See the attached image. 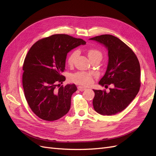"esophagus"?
Returning a JSON list of instances; mask_svg holds the SVG:
<instances>
[{
	"label": "esophagus",
	"instance_id": "34e87169",
	"mask_svg": "<svg viewBox=\"0 0 156 156\" xmlns=\"http://www.w3.org/2000/svg\"><path fill=\"white\" fill-rule=\"evenodd\" d=\"M77 88H78L79 90H80V91H84V90H85L87 89L85 87H81V86H79V87H77Z\"/></svg>",
	"mask_w": 156,
	"mask_h": 156
}]
</instances>
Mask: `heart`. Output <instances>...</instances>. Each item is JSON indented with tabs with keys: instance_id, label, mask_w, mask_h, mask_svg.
Returning <instances> with one entry per match:
<instances>
[{
	"instance_id": "heart-1",
	"label": "heart",
	"mask_w": 156,
	"mask_h": 156,
	"mask_svg": "<svg viewBox=\"0 0 156 156\" xmlns=\"http://www.w3.org/2000/svg\"><path fill=\"white\" fill-rule=\"evenodd\" d=\"M78 55L77 51H74L69 55L68 58V63L69 65H72ZM88 58L91 61L96 58H102L101 52L95 48L89 49L87 51ZM71 80L73 83L79 84H82L84 86H88L93 83V75L92 74L84 72H78L71 75Z\"/></svg>"
}]
</instances>
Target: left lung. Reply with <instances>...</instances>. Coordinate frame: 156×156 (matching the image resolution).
<instances>
[{
	"label": "left lung",
	"mask_w": 156,
	"mask_h": 156,
	"mask_svg": "<svg viewBox=\"0 0 156 156\" xmlns=\"http://www.w3.org/2000/svg\"><path fill=\"white\" fill-rule=\"evenodd\" d=\"M104 45L108 50V62L106 72L99 84L110 92L93 90L94 108L102 115L110 116L122 112L138 94L140 87V68L132 49L118 37L103 34L90 38Z\"/></svg>",
	"instance_id": "left-lung-1"
}]
</instances>
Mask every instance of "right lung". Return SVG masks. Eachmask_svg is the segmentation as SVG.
Here are the masks:
<instances>
[{"mask_svg":"<svg viewBox=\"0 0 156 156\" xmlns=\"http://www.w3.org/2000/svg\"><path fill=\"white\" fill-rule=\"evenodd\" d=\"M86 41L68 34H54L36 41L23 64V87L26 100L40 119L54 121L68 112L75 84L60 87L69 51Z\"/></svg>","mask_w":156,"mask_h":156,"instance_id":"right-lung-1","label":"right lung"}]
</instances>
